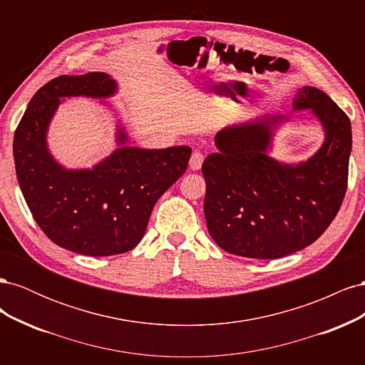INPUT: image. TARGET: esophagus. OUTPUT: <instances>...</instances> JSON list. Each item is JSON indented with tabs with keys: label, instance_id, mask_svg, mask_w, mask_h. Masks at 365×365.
<instances>
[{
	"label": "esophagus",
	"instance_id": "obj_1",
	"mask_svg": "<svg viewBox=\"0 0 365 365\" xmlns=\"http://www.w3.org/2000/svg\"><path fill=\"white\" fill-rule=\"evenodd\" d=\"M202 163H204V153L200 152V150H195V152L192 153L190 163H189L190 169H192V170H200V169L202 168Z\"/></svg>",
	"mask_w": 365,
	"mask_h": 365
}]
</instances>
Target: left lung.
Returning a JSON list of instances; mask_svg holds the SVG:
<instances>
[{
  "mask_svg": "<svg viewBox=\"0 0 365 365\" xmlns=\"http://www.w3.org/2000/svg\"><path fill=\"white\" fill-rule=\"evenodd\" d=\"M294 109H312L326 140L297 165L267 155L272 126L264 117L217 132V152L202 164L210 236L235 256L279 259L314 244L335 219L349 181L351 126L322 90L303 86Z\"/></svg>",
  "mask_w": 365,
  "mask_h": 365,
  "instance_id": "obj_1",
  "label": "left lung"
}]
</instances>
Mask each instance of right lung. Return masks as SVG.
<instances>
[{
    "label": "right lung",
    "mask_w": 365,
    "mask_h": 365,
    "mask_svg": "<svg viewBox=\"0 0 365 365\" xmlns=\"http://www.w3.org/2000/svg\"><path fill=\"white\" fill-rule=\"evenodd\" d=\"M117 90L105 73L59 76L36 91L14 137L16 178L39 228L54 244L91 257L130 251L145 236L152 208L180 178L192 149L121 146L91 170H67L46 143L61 97H109ZM117 141L126 143L118 129Z\"/></svg>",
    "instance_id": "obj_1"
}]
</instances>
